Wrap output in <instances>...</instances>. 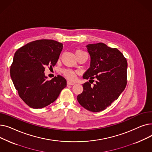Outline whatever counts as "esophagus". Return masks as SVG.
I'll return each instance as SVG.
<instances>
[{
  "label": "esophagus",
  "instance_id": "1",
  "mask_svg": "<svg viewBox=\"0 0 152 152\" xmlns=\"http://www.w3.org/2000/svg\"><path fill=\"white\" fill-rule=\"evenodd\" d=\"M75 84V83H73V82H71V81H67V85L68 86H73Z\"/></svg>",
  "mask_w": 152,
  "mask_h": 152
}]
</instances>
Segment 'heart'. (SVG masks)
Here are the masks:
<instances>
[{
	"label": "heart",
	"instance_id": "obj_1",
	"mask_svg": "<svg viewBox=\"0 0 152 152\" xmlns=\"http://www.w3.org/2000/svg\"><path fill=\"white\" fill-rule=\"evenodd\" d=\"M83 52V51L81 50H76V52ZM61 71L63 73V75L66 78L69 79V80H72V81L75 80L76 77V73L73 70H71L69 69H63Z\"/></svg>",
	"mask_w": 152,
	"mask_h": 152
}]
</instances>
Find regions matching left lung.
I'll return each instance as SVG.
<instances>
[{
	"label": "left lung",
	"instance_id": "8db88e82",
	"mask_svg": "<svg viewBox=\"0 0 152 152\" xmlns=\"http://www.w3.org/2000/svg\"><path fill=\"white\" fill-rule=\"evenodd\" d=\"M90 68L83 78L92 80L83 84V91L77 100L82 107L92 112L105 110L116 100L127 84V63L123 54L116 48L100 42L88 44Z\"/></svg>",
	"mask_w": 152,
	"mask_h": 152
}]
</instances>
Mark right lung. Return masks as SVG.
I'll use <instances>...</instances> for the list:
<instances>
[{
	"mask_svg": "<svg viewBox=\"0 0 152 152\" xmlns=\"http://www.w3.org/2000/svg\"><path fill=\"white\" fill-rule=\"evenodd\" d=\"M63 49V44L51 39L31 42L14 55L10 76L19 96L33 108H42L55 102L66 81L58 75L47 80L44 71L54 66Z\"/></svg>",
	"mask_w": 152,
	"mask_h": 152,
	"instance_id": "1",
	"label": "right lung"
}]
</instances>
